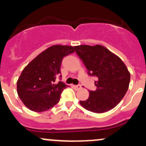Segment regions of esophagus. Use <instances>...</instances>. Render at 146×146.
<instances>
[{
    "label": "esophagus",
    "instance_id": "obj_1",
    "mask_svg": "<svg viewBox=\"0 0 146 146\" xmlns=\"http://www.w3.org/2000/svg\"><path fill=\"white\" fill-rule=\"evenodd\" d=\"M73 87H74L75 89H77V90H80V89H81V88H82L81 85H77V86H73Z\"/></svg>",
    "mask_w": 146,
    "mask_h": 146
}]
</instances>
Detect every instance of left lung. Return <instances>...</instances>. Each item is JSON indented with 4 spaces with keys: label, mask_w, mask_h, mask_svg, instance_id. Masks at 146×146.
I'll use <instances>...</instances> for the list:
<instances>
[{
    "label": "left lung",
    "mask_w": 146,
    "mask_h": 146,
    "mask_svg": "<svg viewBox=\"0 0 146 146\" xmlns=\"http://www.w3.org/2000/svg\"><path fill=\"white\" fill-rule=\"evenodd\" d=\"M88 74L95 75L97 89L89 91V97L80 104L85 109L103 113L113 109L121 102L128 89L130 72L117 55L100 44L75 46Z\"/></svg>",
    "instance_id": "obj_1"
}]
</instances>
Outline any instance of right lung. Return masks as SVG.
Listing matches in <instances>:
<instances>
[{
    "mask_svg": "<svg viewBox=\"0 0 146 146\" xmlns=\"http://www.w3.org/2000/svg\"><path fill=\"white\" fill-rule=\"evenodd\" d=\"M75 51L72 46L53 45L25 66L17 81V93L28 109L41 113L60 101V94L68 85L55 81L60 73L63 58Z\"/></svg>",
    "mask_w": 146,
    "mask_h": 146,
    "instance_id": "right-lung-1",
    "label": "right lung"
}]
</instances>
